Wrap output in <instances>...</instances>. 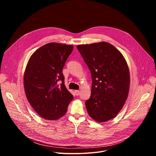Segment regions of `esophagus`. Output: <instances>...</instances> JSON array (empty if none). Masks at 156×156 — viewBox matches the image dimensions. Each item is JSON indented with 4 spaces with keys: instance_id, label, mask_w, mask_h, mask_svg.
<instances>
[{
    "instance_id": "34e87169",
    "label": "esophagus",
    "mask_w": 156,
    "mask_h": 156,
    "mask_svg": "<svg viewBox=\"0 0 156 156\" xmlns=\"http://www.w3.org/2000/svg\"><path fill=\"white\" fill-rule=\"evenodd\" d=\"M75 94L76 96H78V95H80V92L78 90H76V91H75Z\"/></svg>"
}]
</instances>
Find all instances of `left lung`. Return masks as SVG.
<instances>
[{"label":"left lung","instance_id":"1","mask_svg":"<svg viewBox=\"0 0 156 156\" xmlns=\"http://www.w3.org/2000/svg\"><path fill=\"white\" fill-rule=\"evenodd\" d=\"M92 77L90 98L86 101L87 113L97 122L116 117L128 98L130 76L122 53L107 42L77 46Z\"/></svg>","mask_w":156,"mask_h":156}]
</instances>
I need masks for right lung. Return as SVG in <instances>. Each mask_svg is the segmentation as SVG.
I'll list each match as a JSON object with an SVG mask.
<instances>
[{
	"mask_svg": "<svg viewBox=\"0 0 156 156\" xmlns=\"http://www.w3.org/2000/svg\"><path fill=\"white\" fill-rule=\"evenodd\" d=\"M73 49L72 45L48 43L37 49L28 60L23 79L25 94L44 119L55 120L63 117L73 98L64 84L62 73Z\"/></svg>",
	"mask_w": 156,
	"mask_h": 156,
	"instance_id": "obj_1",
	"label": "right lung"
}]
</instances>
